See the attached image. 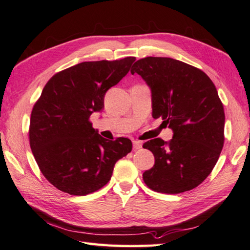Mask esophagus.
<instances>
[{
	"mask_svg": "<svg viewBox=\"0 0 250 250\" xmlns=\"http://www.w3.org/2000/svg\"><path fill=\"white\" fill-rule=\"evenodd\" d=\"M132 145H134V150H139L142 147V142L138 141V140L134 141V144H132Z\"/></svg>",
	"mask_w": 250,
	"mask_h": 250,
	"instance_id": "34e87169",
	"label": "esophagus"
}]
</instances>
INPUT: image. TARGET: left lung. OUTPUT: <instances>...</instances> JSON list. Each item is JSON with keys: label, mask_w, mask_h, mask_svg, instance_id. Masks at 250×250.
Returning a JSON list of instances; mask_svg holds the SVG:
<instances>
[{"label": "left lung", "mask_w": 250, "mask_h": 250, "mask_svg": "<svg viewBox=\"0 0 250 250\" xmlns=\"http://www.w3.org/2000/svg\"><path fill=\"white\" fill-rule=\"evenodd\" d=\"M151 89L152 116L161 118L174 132L172 139L146 141L154 166L142 175L156 192L178 194L194 189L215 167L225 141V111L216 86L202 70L167 57L136 61Z\"/></svg>", "instance_id": "obj_1"}]
</instances>
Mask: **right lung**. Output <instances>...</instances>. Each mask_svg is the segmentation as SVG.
I'll return each instance as SVG.
<instances>
[{"mask_svg":"<svg viewBox=\"0 0 250 250\" xmlns=\"http://www.w3.org/2000/svg\"><path fill=\"white\" fill-rule=\"evenodd\" d=\"M135 60L81 62L45 85L31 112L29 139L41 171L58 190L83 196L101 189L115 163L131 151L129 139L104 138L89 118L104 108L105 93Z\"/></svg>","mask_w":250,"mask_h":250,"instance_id":"add662e5","label":"right lung"}]
</instances>
